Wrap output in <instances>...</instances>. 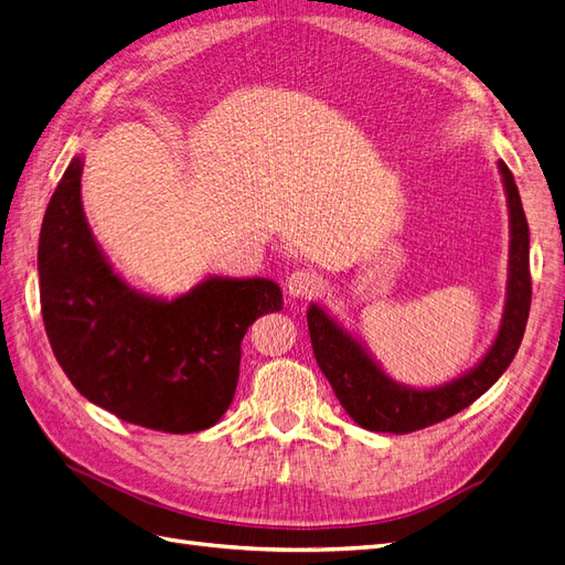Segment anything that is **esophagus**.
Wrapping results in <instances>:
<instances>
[{
    "mask_svg": "<svg viewBox=\"0 0 565 565\" xmlns=\"http://www.w3.org/2000/svg\"><path fill=\"white\" fill-rule=\"evenodd\" d=\"M287 292L292 297H311L322 287V280L316 276L313 270H295L292 276L287 278Z\"/></svg>",
    "mask_w": 565,
    "mask_h": 565,
    "instance_id": "1",
    "label": "esophagus"
}]
</instances>
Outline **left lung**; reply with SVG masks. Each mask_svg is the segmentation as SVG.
<instances>
[{
	"label": "left lung",
	"instance_id": "1",
	"mask_svg": "<svg viewBox=\"0 0 565 565\" xmlns=\"http://www.w3.org/2000/svg\"><path fill=\"white\" fill-rule=\"evenodd\" d=\"M509 207V278L498 337L471 370L431 388L405 386L391 380L372 353L320 303L306 311L313 355L332 384L341 407L367 431L407 434L457 415L502 377L514 361L530 313V233L514 174L500 160Z\"/></svg>",
	"mask_w": 565,
	"mask_h": 565
}]
</instances>
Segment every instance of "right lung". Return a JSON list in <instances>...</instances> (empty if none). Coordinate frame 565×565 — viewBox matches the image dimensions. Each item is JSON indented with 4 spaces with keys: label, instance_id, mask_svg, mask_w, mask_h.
<instances>
[{
    "label": "right lung",
    "instance_id": "1",
    "mask_svg": "<svg viewBox=\"0 0 565 565\" xmlns=\"http://www.w3.org/2000/svg\"><path fill=\"white\" fill-rule=\"evenodd\" d=\"M77 156L44 212L38 270L51 351L94 405L146 429L214 426L237 386L249 324L282 309L268 278L210 276L174 299L134 289L108 262L82 207Z\"/></svg>",
    "mask_w": 565,
    "mask_h": 565
}]
</instances>
